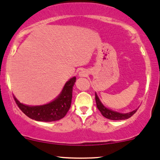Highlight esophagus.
<instances>
[{"label": "esophagus", "instance_id": "obj_1", "mask_svg": "<svg viewBox=\"0 0 160 160\" xmlns=\"http://www.w3.org/2000/svg\"><path fill=\"white\" fill-rule=\"evenodd\" d=\"M88 75V72L85 70H82L79 72V76L80 77H85Z\"/></svg>", "mask_w": 160, "mask_h": 160}]
</instances>
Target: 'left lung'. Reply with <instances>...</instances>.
<instances>
[{"label":"left lung","mask_w":160,"mask_h":160,"mask_svg":"<svg viewBox=\"0 0 160 160\" xmlns=\"http://www.w3.org/2000/svg\"><path fill=\"white\" fill-rule=\"evenodd\" d=\"M95 101L96 104H97V108L99 111H101V114L104 117V118H108V119L113 120V121H121V120H126L130 118V117L133 116V114L137 112V109L134 110V111H131V112L127 113V114H123V113L116 112V111H111V110L108 109L106 107H104L101 102L100 99L98 97L97 94L95 93Z\"/></svg>","instance_id":"left-lung-1"}]
</instances>
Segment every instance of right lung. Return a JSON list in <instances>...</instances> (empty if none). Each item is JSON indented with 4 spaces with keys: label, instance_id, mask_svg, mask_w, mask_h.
Listing matches in <instances>:
<instances>
[{
    "label": "right lung",
    "instance_id": "obj_1",
    "mask_svg": "<svg viewBox=\"0 0 160 160\" xmlns=\"http://www.w3.org/2000/svg\"><path fill=\"white\" fill-rule=\"evenodd\" d=\"M75 77L70 78L66 83L59 95L52 102L44 105H25L20 103L14 96L13 98L22 112L32 120L45 122L59 121L66 116L71 107L72 88L75 85Z\"/></svg>",
    "mask_w": 160,
    "mask_h": 160
}]
</instances>
